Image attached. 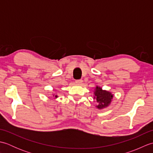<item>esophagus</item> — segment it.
<instances>
[{
    "instance_id": "obj_1",
    "label": "esophagus",
    "mask_w": 153,
    "mask_h": 153,
    "mask_svg": "<svg viewBox=\"0 0 153 153\" xmlns=\"http://www.w3.org/2000/svg\"><path fill=\"white\" fill-rule=\"evenodd\" d=\"M82 82H83L82 79H78L76 81V83L77 84V85H81V84L82 83Z\"/></svg>"
}]
</instances>
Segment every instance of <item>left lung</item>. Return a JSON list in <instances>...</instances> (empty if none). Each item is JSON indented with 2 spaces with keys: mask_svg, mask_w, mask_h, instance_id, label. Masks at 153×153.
Here are the masks:
<instances>
[{
  "mask_svg": "<svg viewBox=\"0 0 153 153\" xmlns=\"http://www.w3.org/2000/svg\"><path fill=\"white\" fill-rule=\"evenodd\" d=\"M93 94V98L97 100V102L96 108L99 110L107 108L111 104L114 97L111 92L106 90H103L101 87L98 85L96 86Z\"/></svg>",
  "mask_w": 153,
  "mask_h": 153,
  "instance_id": "obj_1",
  "label": "left lung"
}]
</instances>
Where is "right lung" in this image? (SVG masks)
I'll return each mask as SVG.
<instances>
[{
    "instance_id": "obj_1",
    "label": "right lung",
    "mask_w": 153,
    "mask_h": 153,
    "mask_svg": "<svg viewBox=\"0 0 153 153\" xmlns=\"http://www.w3.org/2000/svg\"><path fill=\"white\" fill-rule=\"evenodd\" d=\"M53 97H54V99H57L58 97V96L57 95L56 93V94H53Z\"/></svg>"
}]
</instances>
